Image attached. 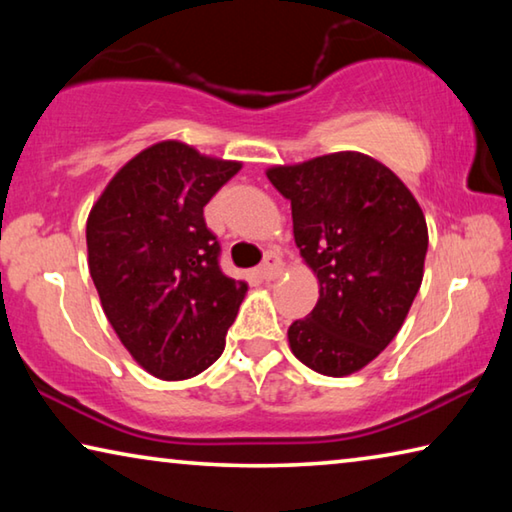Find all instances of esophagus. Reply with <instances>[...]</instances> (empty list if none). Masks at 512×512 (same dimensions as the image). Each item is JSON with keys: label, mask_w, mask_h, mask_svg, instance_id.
Instances as JSON below:
<instances>
[{"label": "esophagus", "mask_w": 512, "mask_h": 512, "mask_svg": "<svg viewBox=\"0 0 512 512\" xmlns=\"http://www.w3.org/2000/svg\"><path fill=\"white\" fill-rule=\"evenodd\" d=\"M282 259L277 257L275 253H268L266 257H264V264L259 266V275L264 277V280H275L277 275L282 273Z\"/></svg>", "instance_id": "34e87169"}]
</instances>
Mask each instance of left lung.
Instances as JSON below:
<instances>
[{"label": "left lung", "mask_w": 512, "mask_h": 512, "mask_svg": "<svg viewBox=\"0 0 512 512\" xmlns=\"http://www.w3.org/2000/svg\"><path fill=\"white\" fill-rule=\"evenodd\" d=\"M291 203L293 237L320 282L289 343L320 375L361 370L400 332L422 284L429 235L418 201L395 173L363 153L320 155L268 169Z\"/></svg>", "instance_id": "8db88e82"}]
</instances>
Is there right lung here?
<instances>
[{"label": "right lung", "instance_id": "right-lung-1", "mask_svg": "<svg viewBox=\"0 0 512 512\" xmlns=\"http://www.w3.org/2000/svg\"><path fill=\"white\" fill-rule=\"evenodd\" d=\"M241 169L160 142L121 167L88 216L90 275L119 341L151 375L178 381L225 348L246 284L221 271L203 207Z\"/></svg>", "mask_w": 512, "mask_h": 512}]
</instances>
